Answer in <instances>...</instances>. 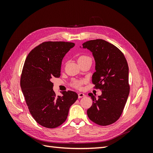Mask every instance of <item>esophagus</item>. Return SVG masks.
I'll return each mask as SVG.
<instances>
[{
  "label": "esophagus",
  "mask_w": 153,
  "mask_h": 153,
  "mask_svg": "<svg viewBox=\"0 0 153 153\" xmlns=\"http://www.w3.org/2000/svg\"><path fill=\"white\" fill-rule=\"evenodd\" d=\"M78 98H83V97H85V94L84 93H82V92H79V93L78 94Z\"/></svg>",
  "instance_id": "esophagus-1"
}]
</instances>
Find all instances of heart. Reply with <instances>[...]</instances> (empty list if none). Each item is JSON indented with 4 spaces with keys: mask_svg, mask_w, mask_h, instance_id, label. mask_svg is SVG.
Returning a JSON list of instances; mask_svg holds the SVG:
<instances>
[{
    "mask_svg": "<svg viewBox=\"0 0 153 153\" xmlns=\"http://www.w3.org/2000/svg\"><path fill=\"white\" fill-rule=\"evenodd\" d=\"M88 59H91V57L88 56V55H80V56L78 57V61H85V60H88ZM84 80H74L72 83L71 85L73 87L76 88V89H80L82 84H84Z\"/></svg>",
    "mask_w": 153,
    "mask_h": 153,
    "instance_id": "heart-1",
    "label": "heart"
}]
</instances>
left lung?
I'll return each mask as SVG.
<instances>
[{"mask_svg": "<svg viewBox=\"0 0 153 153\" xmlns=\"http://www.w3.org/2000/svg\"><path fill=\"white\" fill-rule=\"evenodd\" d=\"M82 45L92 52L96 71L92 82L95 89L102 92L98 98L89 94L93 102L87 111V115L100 126L112 124L121 117L129 93L127 61L117 47L103 39L90 40Z\"/></svg>", "mask_w": 153, "mask_h": 153, "instance_id": "obj_1", "label": "left lung"}]
</instances>
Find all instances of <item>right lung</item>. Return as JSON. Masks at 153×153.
Listing matches in <instances>:
<instances>
[{
    "instance_id": "1",
    "label": "right lung",
    "mask_w": 153,
    "mask_h": 153,
    "mask_svg": "<svg viewBox=\"0 0 153 153\" xmlns=\"http://www.w3.org/2000/svg\"><path fill=\"white\" fill-rule=\"evenodd\" d=\"M75 43L47 41L37 46L27 55L23 67L20 86L29 112L35 121L47 128H55L65 122L69 109L78 99L75 92L56 96L52 78L61 76L64 55Z\"/></svg>"
}]
</instances>
